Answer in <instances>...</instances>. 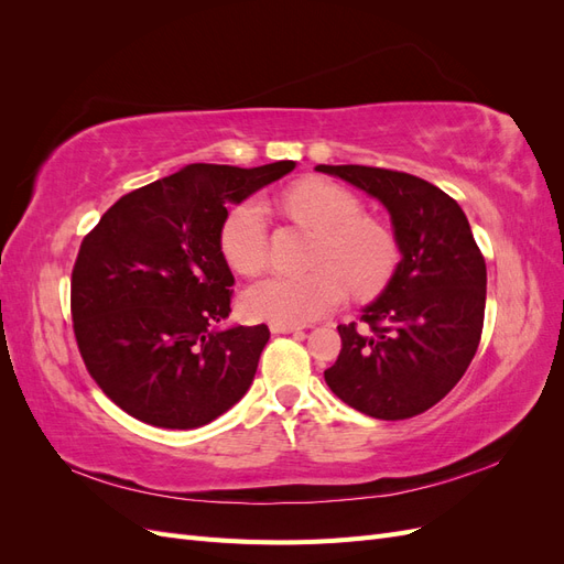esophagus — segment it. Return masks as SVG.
Returning a JSON list of instances; mask_svg holds the SVG:
<instances>
[{
  "label": "esophagus",
  "instance_id": "34e87169",
  "mask_svg": "<svg viewBox=\"0 0 564 564\" xmlns=\"http://www.w3.org/2000/svg\"><path fill=\"white\" fill-rule=\"evenodd\" d=\"M272 334H292V332H301V324H286V322H270L268 324Z\"/></svg>",
  "mask_w": 564,
  "mask_h": 564
}]
</instances>
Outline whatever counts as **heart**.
Wrapping results in <instances>:
<instances>
[{
	"label": "heart",
	"instance_id": "1",
	"mask_svg": "<svg viewBox=\"0 0 564 564\" xmlns=\"http://www.w3.org/2000/svg\"><path fill=\"white\" fill-rule=\"evenodd\" d=\"M284 209L322 230L311 272H270L242 296V311L253 319L305 324L332 313L355 294L377 292L395 265V240L377 220L365 218L362 204L332 181H301L286 187ZM218 249L242 275L261 270L268 259L265 204L247 197L232 204L218 228Z\"/></svg>",
	"mask_w": 564,
	"mask_h": 564
}]
</instances>
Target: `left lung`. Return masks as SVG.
<instances>
[{
  "instance_id": "obj_1",
  "label": "left lung",
  "mask_w": 564,
  "mask_h": 564,
  "mask_svg": "<svg viewBox=\"0 0 564 564\" xmlns=\"http://www.w3.org/2000/svg\"><path fill=\"white\" fill-rule=\"evenodd\" d=\"M390 214L402 261L360 324H338V360L324 371L336 398L383 421L423 414L464 377L480 346L487 265L456 199L381 166L319 164Z\"/></svg>"
}]
</instances>
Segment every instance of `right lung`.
Wrapping results in <instances>:
<instances>
[{
  "instance_id": "1",
  "label": "right lung",
  "mask_w": 564,
  "mask_h": 564,
  "mask_svg": "<svg viewBox=\"0 0 564 564\" xmlns=\"http://www.w3.org/2000/svg\"><path fill=\"white\" fill-rule=\"evenodd\" d=\"M294 166L187 164L119 197L82 240L70 280L77 348L129 416L199 429L249 390L270 332L265 324L216 329L235 284L218 228L230 202Z\"/></svg>"
}]
</instances>
